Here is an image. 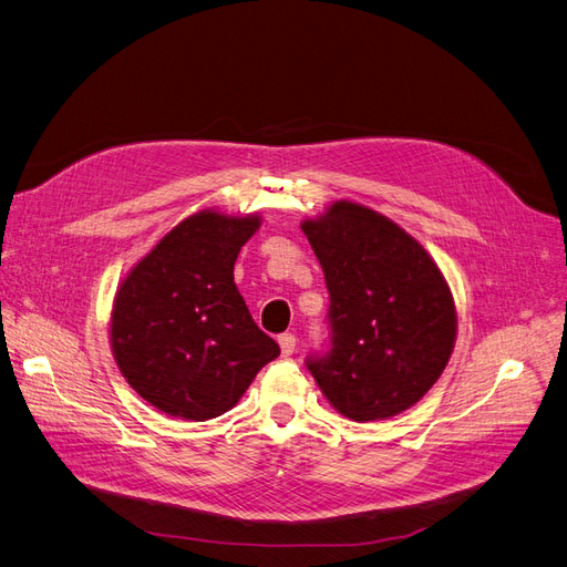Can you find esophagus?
Returning a JSON list of instances; mask_svg holds the SVG:
<instances>
[{
    "mask_svg": "<svg viewBox=\"0 0 567 567\" xmlns=\"http://www.w3.org/2000/svg\"><path fill=\"white\" fill-rule=\"evenodd\" d=\"M278 342H280V349H282V355H285V358H289V355L296 351V337H293L291 332H282V334L278 337Z\"/></svg>",
    "mask_w": 567,
    "mask_h": 567,
    "instance_id": "34e87169",
    "label": "esophagus"
}]
</instances>
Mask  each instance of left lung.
Listing matches in <instances>:
<instances>
[{
  "instance_id": "obj_1",
  "label": "left lung",
  "mask_w": 567,
  "mask_h": 567,
  "mask_svg": "<svg viewBox=\"0 0 567 567\" xmlns=\"http://www.w3.org/2000/svg\"><path fill=\"white\" fill-rule=\"evenodd\" d=\"M303 233L330 296L328 339L306 360L315 381L355 422L408 410L440 379L456 339L435 261L399 225L353 203H334Z\"/></svg>"
}]
</instances>
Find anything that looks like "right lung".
Returning <instances> with one entry per match:
<instances>
[{
    "label": "right lung",
    "mask_w": 567,
    "mask_h": 567,
    "mask_svg": "<svg viewBox=\"0 0 567 567\" xmlns=\"http://www.w3.org/2000/svg\"><path fill=\"white\" fill-rule=\"evenodd\" d=\"M259 218L200 212L182 220L123 282L111 347L127 383L155 408L205 422L228 412L280 355L235 285Z\"/></svg>",
    "instance_id": "obj_1"
}]
</instances>
